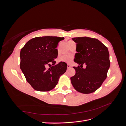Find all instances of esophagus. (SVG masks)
Returning a JSON list of instances; mask_svg holds the SVG:
<instances>
[{"label":"esophagus","mask_w":126,"mask_h":126,"mask_svg":"<svg viewBox=\"0 0 126 126\" xmlns=\"http://www.w3.org/2000/svg\"><path fill=\"white\" fill-rule=\"evenodd\" d=\"M71 68V66L69 64H67V69H69V68Z\"/></svg>","instance_id":"esophagus-1"}]
</instances>
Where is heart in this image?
<instances>
[{
	"label": "heart",
	"instance_id": "obj_1",
	"mask_svg": "<svg viewBox=\"0 0 126 126\" xmlns=\"http://www.w3.org/2000/svg\"><path fill=\"white\" fill-rule=\"evenodd\" d=\"M72 59V57L71 56L69 55H63L60 56L58 58V61L60 62H66V63H70Z\"/></svg>",
	"mask_w": 126,
	"mask_h": 126
}]
</instances>
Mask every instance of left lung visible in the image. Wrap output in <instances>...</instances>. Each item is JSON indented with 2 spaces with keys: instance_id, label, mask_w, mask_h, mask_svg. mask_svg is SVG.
I'll return each instance as SVG.
<instances>
[{
  "instance_id": "obj_1",
  "label": "left lung",
  "mask_w": 126,
  "mask_h": 126,
  "mask_svg": "<svg viewBox=\"0 0 126 126\" xmlns=\"http://www.w3.org/2000/svg\"><path fill=\"white\" fill-rule=\"evenodd\" d=\"M72 39L77 44L74 61L79 64L73 67L76 74L70 78L72 85L79 93H94L107 76L110 64L108 49L97 39L82 37ZM83 64H86L85 69Z\"/></svg>"
}]
</instances>
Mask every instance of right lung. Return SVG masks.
<instances>
[{
    "label": "right lung",
    "mask_w": 126,
    "mask_h": 126,
    "mask_svg": "<svg viewBox=\"0 0 126 126\" xmlns=\"http://www.w3.org/2000/svg\"><path fill=\"white\" fill-rule=\"evenodd\" d=\"M63 39V37H35L21 48L20 69L35 90L48 91L54 89L60 76L66 71L65 63L56 64L55 60L58 56L56 48L59 42ZM48 65L50 67L47 69Z\"/></svg>",
    "instance_id": "obj_1"
}]
</instances>
